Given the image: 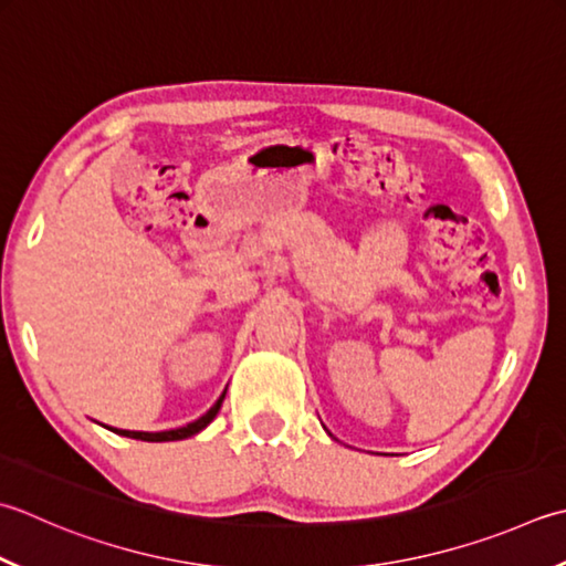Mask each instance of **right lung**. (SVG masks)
Instances as JSON below:
<instances>
[{
	"instance_id": "1",
	"label": "right lung",
	"mask_w": 566,
	"mask_h": 566,
	"mask_svg": "<svg viewBox=\"0 0 566 566\" xmlns=\"http://www.w3.org/2000/svg\"><path fill=\"white\" fill-rule=\"evenodd\" d=\"M226 390H228V387H226ZM223 400H226V392L218 397V402L210 407L203 417H198L196 422L186 424V427H179V429H169V431H129V429H115V427H109V429H113L115 434L129 437V439H139V441H179V439H188V437L198 434V431L206 429L210 422H213L220 405H223Z\"/></svg>"
}]
</instances>
